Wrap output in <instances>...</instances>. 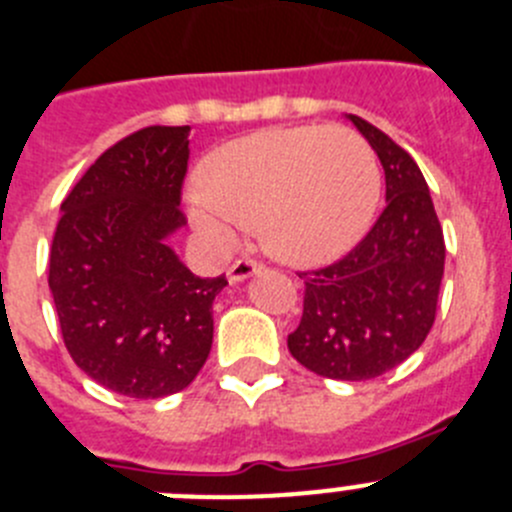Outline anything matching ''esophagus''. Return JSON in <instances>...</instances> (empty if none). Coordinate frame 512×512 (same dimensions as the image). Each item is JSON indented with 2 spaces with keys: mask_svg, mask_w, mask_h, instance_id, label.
<instances>
[{
  "mask_svg": "<svg viewBox=\"0 0 512 512\" xmlns=\"http://www.w3.org/2000/svg\"><path fill=\"white\" fill-rule=\"evenodd\" d=\"M262 270H265L262 262L250 260V257H240V260H234L232 265H229L227 278L232 280V283H240V280L250 278V275H255V272H262Z\"/></svg>",
  "mask_w": 512,
  "mask_h": 512,
  "instance_id": "esophagus-1",
  "label": "esophagus"
}]
</instances>
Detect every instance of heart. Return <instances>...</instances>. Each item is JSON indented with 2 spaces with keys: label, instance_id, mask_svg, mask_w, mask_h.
<instances>
[{
  "label": "heart",
  "instance_id": "1",
  "mask_svg": "<svg viewBox=\"0 0 512 512\" xmlns=\"http://www.w3.org/2000/svg\"><path fill=\"white\" fill-rule=\"evenodd\" d=\"M191 219L217 247L255 229L270 255L323 265L351 250L381 191L374 148L346 126H280L219 146L199 171Z\"/></svg>",
  "mask_w": 512,
  "mask_h": 512
}]
</instances>
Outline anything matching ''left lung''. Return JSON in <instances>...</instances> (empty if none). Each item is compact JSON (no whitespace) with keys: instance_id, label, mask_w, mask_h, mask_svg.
Returning a JSON list of instances; mask_svg holds the SVG:
<instances>
[{"instance_id":"left-lung-1","label":"left lung","mask_w":512,"mask_h":512,"mask_svg":"<svg viewBox=\"0 0 512 512\" xmlns=\"http://www.w3.org/2000/svg\"><path fill=\"white\" fill-rule=\"evenodd\" d=\"M379 154L386 207L341 260L303 278V318L288 336L298 364L341 381H366L407 361L437 315L444 234L417 161L384 131L348 116Z\"/></svg>"}]
</instances>
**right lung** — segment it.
I'll list each match as a JSON object with an SVG mask.
<instances>
[{
  "instance_id": "right-lung-1",
  "label": "right lung",
  "mask_w": 512,
  "mask_h": 512,
  "mask_svg": "<svg viewBox=\"0 0 512 512\" xmlns=\"http://www.w3.org/2000/svg\"><path fill=\"white\" fill-rule=\"evenodd\" d=\"M189 126H148L80 176L52 234L50 283L62 341L93 381L161 399L194 381L212 348L214 295L166 245L186 224Z\"/></svg>"
}]
</instances>
